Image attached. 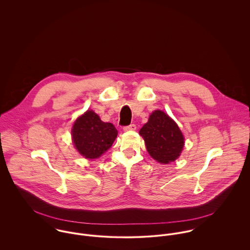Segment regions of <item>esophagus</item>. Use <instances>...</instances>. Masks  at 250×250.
Returning a JSON list of instances; mask_svg holds the SVG:
<instances>
[{"mask_svg":"<svg viewBox=\"0 0 250 250\" xmlns=\"http://www.w3.org/2000/svg\"><path fill=\"white\" fill-rule=\"evenodd\" d=\"M137 129V126L135 124H130L128 126H124L123 130L124 131H135Z\"/></svg>","mask_w":250,"mask_h":250,"instance_id":"obj_1","label":"esophagus"}]
</instances>
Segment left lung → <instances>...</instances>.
Instances as JSON below:
<instances>
[{
	"label": "left lung",
	"instance_id": "8db88e82",
	"mask_svg": "<svg viewBox=\"0 0 250 250\" xmlns=\"http://www.w3.org/2000/svg\"><path fill=\"white\" fill-rule=\"evenodd\" d=\"M150 156L161 164L175 161L184 147L178 125L164 111L155 110L140 130Z\"/></svg>",
	"mask_w": 250,
	"mask_h": 250
}]
</instances>
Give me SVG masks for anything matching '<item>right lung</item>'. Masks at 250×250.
<instances>
[{"label": "right lung", "instance_id": "add662e5", "mask_svg": "<svg viewBox=\"0 0 250 250\" xmlns=\"http://www.w3.org/2000/svg\"><path fill=\"white\" fill-rule=\"evenodd\" d=\"M117 130L111 123L103 122L92 110H87L74 123L72 139L81 155L96 159L111 146Z\"/></svg>", "mask_w": 250, "mask_h": 250}]
</instances>
